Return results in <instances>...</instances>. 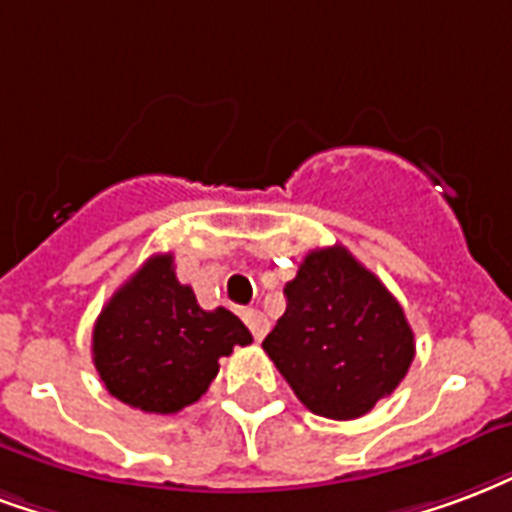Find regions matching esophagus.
Masks as SVG:
<instances>
[{"label": "esophagus", "mask_w": 512, "mask_h": 512, "mask_svg": "<svg viewBox=\"0 0 512 512\" xmlns=\"http://www.w3.org/2000/svg\"><path fill=\"white\" fill-rule=\"evenodd\" d=\"M244 323L249 325V331H252V336H255L257 342L263 339L268 333V328H271V323H268V317L260 309H246L244 312Z\"/></svg>", "instance_id": "1"}]
</instances>
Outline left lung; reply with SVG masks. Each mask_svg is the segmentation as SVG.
I'll list each match as a JSON object with an SVG mask.
<instances>
[{"label":"left lung","instance_id":"1","mask_svg":"<svg viewBox=\"0 0 512 512\" xmlns=\"http://www.w3.org/2000/svg\"><path fill=\"white\" fill-rule=\"evenodd\" d=\"M285 295L263 350L306 410L361 418L399 388L415 358L412 328L388 287L344 246L309 252Z\"/></svg>","mask_w":512,"mask_h":512}]
</instances>
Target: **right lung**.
<instances>
[{"instance_id": "right-lung-1", "label": "right lung", "mask_w": 512, "mask_h": 512, "mask_svg": "<svg viewBox=\"0 0 512 512\" xmlns=\"http://www.w3.org/2000/svg\"><path fill=\"white\" fill-rule=\"evenodd\" d=\"M249 342V328L225 306L200 309L192 287L176 279L173 255H154L102 306L92 361L111 396L173 415L208 391L219 358Z\"/></svg>"}]
</instances>
